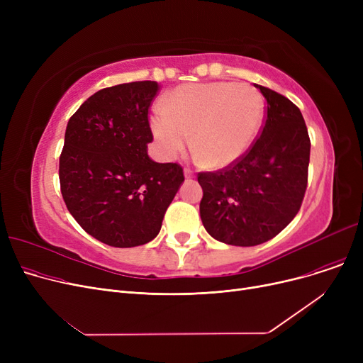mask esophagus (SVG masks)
<instances>
[{
	"mask_svg": "<svg viewBox=\"0 0 363 363\" xmlns=\"http://www.w3.org/2000/svg\"><path fill=\"white\" fill-rule=\"evenodd\" d=\"M184 175H185L186 179L194 178V172H193L191 169H189V167H185V169H184Z\"/></svg>",
	"mask_w": 363,
	"mask_h": 363,
	"instance_id": "34e87169",
	"label": "esophagus"
}]
</instances>
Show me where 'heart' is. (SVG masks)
I'll return each instance as SVG.
<instances>
[{"label":"heart","mask_w":363,"mask_h":363,"mask_svg":"<svg viewBox=\"0 0 363 363\" xmlns=\"http://www.w3.org/2000/svg\"><path fill=\"white\" fill-rule=\"evenodd\" d=\"M264 100L249 84L208 82L177 86L151 118V130L166 159L191 141L197 157L222 169L238 162L256 140Z\"/></svg>","instance_id":"b5f03b06"}]
</instances>
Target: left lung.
I'll use <instances>...</instances> for the list:
<instances>
[{"label": "left lung", "mask_w": 363, "mask_h": 363, "mask_svg": "<svg viewBox=\"0 0 363 363\" xmlns=\"http://www.w3.org/2000/svg\"><path fill=\"white\" fill-rule=\"evenodd\" d=\"M268 103L260 137L249 151L218 172H200V216L215 240L240 247L278 235L306 193L311 140L298 107L284 95L255 85Z\"/></svg>", "instance_id": "obj_1"}]
</instances>
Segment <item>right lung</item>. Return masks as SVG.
Wrapping results in <instances>:
<instances>
[{"mask_svg":"<svg viewBox=\"0 0 363 363\" xmlns=\"http://www.w3.org/2000/svg\"><path fill=\"white\" fill-rule=\"evenodd\" d=\"M159 85L141 81L100 89L67 122L60 189L84 230L111 247H135L160 233L184 182L178 163L148 157V108Z\"/></svg>","mask_w":363,"mask_h":363,"instance_id":"1","label":"right lung"}]
</instances>
